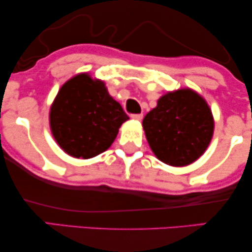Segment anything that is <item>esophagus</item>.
<instances>
[{
  "mask_svg": "<svg viewBox=\"0 0 252 252\" xmlns=\"http://www.w3.org/2000/svg\"><path fill=\"white\" fill-rule=\"evenodd\" d=\"M143 115L142 113H137V115H132V119L134 120H142Z\"/></svg>",
  "mask_w": 252,
  "mask_h": 252,
  "instance_id": "1",
  "label": "esophagus"
}]
</instances>
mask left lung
Returning <instances> with one entry per match:
<instances>
[{
	"instance_id": "left-lung-1",
	"label": "left lung",
	"mask_w": 252,
	"mask_h": 252,
	"mask_svg": "<svg viewBox=\"0 0 252 252\" xmlns=\"http://www.w3.org/2000/svg\"><path fill=\"white\" fill-rule=\"evenodd\" d=\"M142 126L158 159L171 166H186L204 154L215 122L205 99L185 88L161 96Z\"/></svg>"
}]
</instances>
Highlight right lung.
<instances>
[{"label": "right lung", "mask_w": 252, "mask_h": 252, "mask_svg": "<svg viewBox=\"0 0 252 252\" xmlns=\"http://www.w3.org/2000/svg\"><path fill=\"white\" fill-rule=\"evenodd\" d=\"M129 117L108 93L104 82L81 73L65 82L50 108L51 133L75 158L95 157L109 149Z\"/></svg>", "instance_id": "add662e5"}]
</instances>
